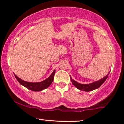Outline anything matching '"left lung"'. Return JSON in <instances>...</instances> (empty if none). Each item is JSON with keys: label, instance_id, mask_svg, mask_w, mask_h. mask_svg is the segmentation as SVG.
I'll return each mask as SVG.
<instances>
[{"label": "left lung", "instance_id": "1", "mask_svg": "<svg viewBox=\"0 0 124 124\" xmlns=\"http://www.w3.org/2000/svg\"><path fill=\"white\" fill-rule=\"evenodd\" d=\"M108 73L107 75H106V76L104 77L103 78H102L100 80L96 81V82H93L92 83H89V84H81L78 83V82H76L75 80H74L73 79H72V77H70V79H71V82H72L73 85H74V86H75L77 89H79L80 90H82V91H85V92H89V91H92L93 90L97 89L98 88L100 87L104 83V82L106 81V80L107 78V77L109 75Z\"/></svg>", "mask_w": 124, "mask_h": 124}]
</instances>
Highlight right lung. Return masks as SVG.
<instances>
[{"instance_id":"1","label":"right lung","mask_w":124,"mask_h":124,"mask_svg":"<svg viewBox=\"0 0 124 124\" xmlns=\"http://www.w3.org/2000/svg\"><path fill=\"white\" fill-rule=\"evenodd\" d=\"M55 70H54L52 72V74L48 77L45 80H43L42 82H36V83H32V82H25L24 80H21L18 77H17L15 74V76L18 82L21 84L22 86H24L25 87L27 88L28 89L31 90L32 91H35V92H39V91L43 90L46 89L48 87L51 85L52 82H53L54 76H55Z\"/></svg>"}]
</instances>
